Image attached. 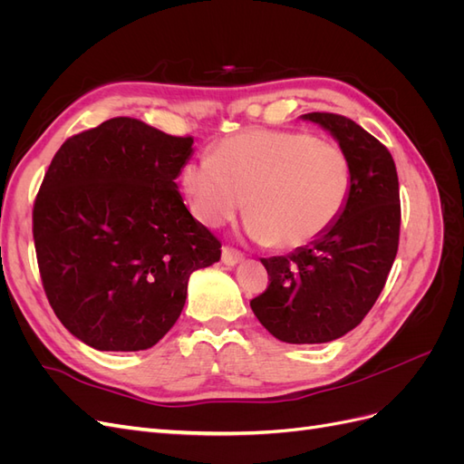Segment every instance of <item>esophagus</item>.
Wrapping results in <instances>:
<instances>
[{
    "instance_id": "esophagus-1",
    "label": "esophagus",
    "mask_w": 464,
    "mask_h": 464,
    "mask_svg": "<svg viewBox=\"0 0 464 464\" xmlns=\"http://www.w3.org/2000/svg\"><path fill=\"white\" fill-rule=\"evenodd\" d=\"M242 259H244V254H242L240 249L230 247V246H224L222 247V263L236 265V263H240Z\"/></svg>"
}]
</instances>
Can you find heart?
Segmentation results:
<instances>
[{"label":"heart","instance_id":"obj_1","mask_svg":"<svg viewBox=\"0 0 464 464\" xmlns=\"http://www.w3.org/2000/svg\"><path fill=\"white\" fill-rule=\"evenodd\" d=\"M348 152L302 131L256 128L230 135L213 157L186 164L181 184L191 213L220 227L247 199V232L261 244L300 249L325 236L353 193Z\"/></svg>","mask_w":464,"mask_h":464}]
</instances>
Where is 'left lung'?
<instances>
[{
	"mask_svg": "<svg viewBox=\"0 0 464 464\" xmlns=\"http://www.w3.org/2000/svg\"><path fill=\"white\" fill-rule=\"evenodd\" d=\"M329 130L354 168L353 193L334 227L290 256L261 259L269 285L249 302L283 343L319 344L360 325L382 294L401 234L395 160L356 121L331 111L304 114Z\"/></svg>",
	"mask_w": 464,
	"mask_h": 464,
	"instance_id": "obj_1",
	"label": "left lung"
}]
</instances>
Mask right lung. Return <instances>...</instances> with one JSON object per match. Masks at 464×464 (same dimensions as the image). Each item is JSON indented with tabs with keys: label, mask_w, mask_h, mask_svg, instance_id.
<instances>
[{
	"label": "right lung",
	"mask_w": 464,
	"mask_h": 464,
	"mask_svg": "<svg viewBox=\"0 0 464 464\" xmlns=\"http://www.w3.org/2000/svg\"><path fill=\"white\" fill-rule=\"evenodd\" d=\"M191 145L121 116L53 154L33 207L38 271L63 327L96 350L157 344L184 310L189 275L220 259V240L176 189Z\"/></svg>",
	"instance_id": "obj_1"
}]
</instances>
